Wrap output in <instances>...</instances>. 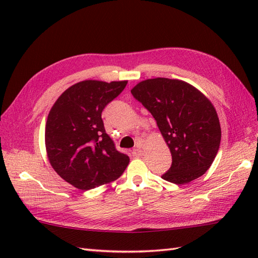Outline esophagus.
Wrapping results in <instances>:
<instances>
[{
  "instance_id": "1",
  "label": "esophagus",
  "mask_w": 258,
  "mask_h": 258,
  "mask_svg": "<svg viewBox=\"0 0 258 258\" xmlns=\"http://www.w3.org/2000/svg\"><path fill=\"white\" fill-rule=\"evenodd\" d=\"M132 154H133V156H136V157H139V156H141L142 154H143V151L141 150V146L140 145L134 147L133 151H132Z\"/></svg>"
}]
</instances>
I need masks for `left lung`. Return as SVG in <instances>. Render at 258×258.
Returning <instances> with one entry per match:
<instances>
[{
  "mask_svg": "<svg viewBox=\"0 0 258 258\" xmlns=\"http://www.w3.org/2000/svg\"><path fill=\"white\" fill-rule=\"evenodd\" d=\"M155 118L172 154V166L162 175L182 185L202 176L216 157L221 125L211 101L188 83L156 78L140 82L131 90Z\"/></svg>",
  "mask_w": 258,
  "mask_h": 258,
  "instance_id": "obj_1",
  "label": "left lung"
}]
</instances>
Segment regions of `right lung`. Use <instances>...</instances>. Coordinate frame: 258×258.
<instances>
[{
  "label": "right lung",
  "mask_w": 258,
  "mask_h": 258,
  "mask_svg": "<svg viewBox=\"0 0 258 258\" xmlns=\"http://www.w3.org/2000/svg\"><path fill=\"white\" fill-rule=\"evenodd\" d=\"M127 81L106 83L86 80L64 91L48 113L45 147L59 176L89 190L123 174L130 157L115 149L106 134L102 112L125 89Z\"/></svg>",
  "instance_id": "add662e5"
}]
</instances>
